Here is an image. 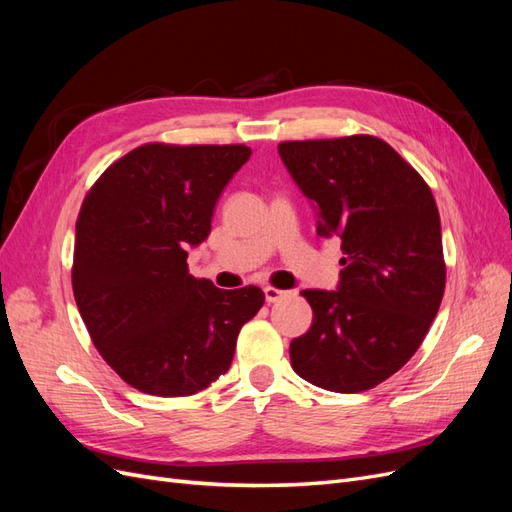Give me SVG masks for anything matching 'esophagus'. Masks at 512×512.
<instances>
[{
	"mask_svg": "<svg viewBox=\"0 0 512 512\" xmlns=\"http://www.w3.org/2000/svg\"><path fill=\"white\" fill-rule=\"evenodd\" d=\"M286 290H280V288H275V286H265V299H267V303H275V301H280V299H284L286 297Z\"/></svg>",
	"mask_w": 512,
	"mask_h": 512,
	"instance_id": "esophagus-1",
	"label": "esophagus"
}]
</instances>
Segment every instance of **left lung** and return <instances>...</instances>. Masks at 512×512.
<instances>
[{
	"label": "left lung",
	"mask_w": 512,
	"mask_h": 512,
	"mask_svg": "<svg viewBox=\"0 0 512 512\" xmlns=\"http://www.w3.org/2000/svg\"><path fill=\"white\" fill-rule=\"evenodd\" d=\"M277 151L318 211V237H339V290H303L309 331L290 365L320 389L361 393L404 367L446 286L440 213L425 179L378 136L284 141Z\"/></svg>",
	"instance_id": "left-lung-1"
}]
</instances>
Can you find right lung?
<instances>
[{
	"instance_id": "right-lung-1",
	"label": "right lung",
	"mask_w": 512,
	"mask_h": 512,
	"mask_svg": "<svg viewBox=\"0 0 512 512\" xmlns=\"http://www.w3.org/2000/svg\"><path fill=\"white\" fill-rule=\"evenodd\" d=\"M245 145L145 143L108 166L76 220L72 290L91 342L117 376L185 397L226 374L258 286L220 290L188 271L215 200L250 158Z\"/></svg>"
}]
</instances>
